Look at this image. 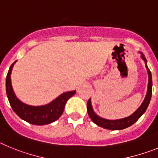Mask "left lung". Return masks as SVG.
I'll use <instances>...</instances> for the list:
<instances>
[{"mask_svg": "<svg viewBox=\"0 0 158 158\" xmlns=\"http://www.w3.org/2000/svg\"><path fill=\"white\" fill-rule=\"evenodd\" d=\"M139 53L141 54V57H142V59L144 60V62L145 64V68H146V70H147L148 77H149V79H148L147 93H146V95H145V98L144 99L143 102L141 104V106L138 108L136 111H134L132 114L128 116V117H126L124 118L110 120V119L103 118L98 116L97 114H95V112L93 110L92 105H91V100L90 98L88 100V102H87V113H88L89 117L92 120L93 123H95L98 127L111 130H123V129L127 128V127L132 126L134 123H136L137 121L140 118V117L145 113L146 109H147L152 96V86H153L152 75L149 68H148L147 61H146L145 56H144L142 52Z\"/></svg>", "mask_w": 158, "mask_h": 158, "instance_id": "obj_1", "label": "left lung"}]
</instances>
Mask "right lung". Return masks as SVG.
Masks as SVG:
<instances>
[{"instance_id": "obj_1", "label": "right lung", "mask_w": 158, "mask_h": 158, "mask_svg": "<svg viewBox=\"0 0 158 158\" xmlns=\"http://www.w3.org/2000/svg\"><path fill=\"white\" fill-rule=\"evenodd\" d=\"M15 61L9 68L6 77V94L13 111L23 120L30 124L42 126L50 124L62 115L65 104L71 97L75 94V90L64 92L59 97L43 106H31L21 102L15 94L11 83V73Z\"/></svg>"}]
</instances>
